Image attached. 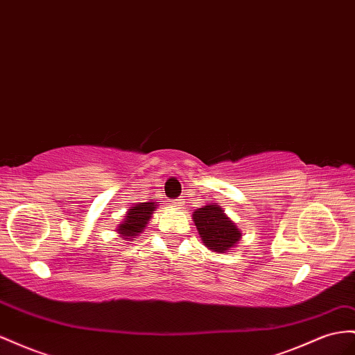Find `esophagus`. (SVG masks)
<instances>
[{
	"label": "esophagus",
	"instance_id": "obj_1",
	"mask_svg": "<svg viewBox=\"0 0 355 355\" xmlns=\"http://www.w3.org/2000/svg\"><path fill=\"white\" fill-rule=\"evenodd\" d=\"M173 205H175L176 207H180L182 205H184V200H182V198H176V200L173 201Z\"/></svg>",
	"mask_w": 355,
	"mask_h": 355
}]
</instances>
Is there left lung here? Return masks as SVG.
<instances>
[{
    "label": "left lung",
    "mask_w": 355,
    "mask_h": 355,
    "mask_svg": "<svg viewBox=\"0 0 355 355\" xmlns=\"http://www.w3.org/2000/svg\"><path fill=\"white\" fill-rule=\"evenodd\" d=\"M193 218L201 241L209 249H214L216 252H227L242 236L218 205H207L197 209Z\"/></svg>",
    "instance_id": "1"
}]
</instances>
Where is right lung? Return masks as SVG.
<instances>
[{
  "instance_id": "right-lung-1",
  "label": "right lung",
  "mask_w": 355,
  "mask_h": 355,
  "mask_svg": "<svg viewBox=\"0 0 355 355\" xmlns=\"http://www.w3.org/2000/svg\"><path fill=\"white\" fill-rule=\"evenodd\" d=\"M155 203H140L130 209L125 221L119 224L118 232L122 236H125V239L141 233L143 228L146 227L148 221L150 219L152 212L155 210Z\"/></svg>"
}]
</instances>
